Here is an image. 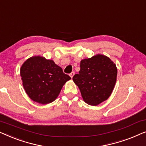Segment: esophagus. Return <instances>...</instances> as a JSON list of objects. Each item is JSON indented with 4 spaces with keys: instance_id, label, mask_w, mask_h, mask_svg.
Returning a JSON list of instances; mask_svg holds the SVG:
<instances>
[{
    "instance_id": "1",
    "label": "esophagus",
    "mask_w": 146,
    "mask_h": 146,
    "mask_svg": "<svg viewBox=\"0 0 146 146\" xmlns=\"http://www.w3.org/2000/svg\"><path fill=\"white\" fill-rule=\"evenodd\" d=\"M74 74H75L74 72H71L70 74V76L72 78V77L74 76Z\"/></svg>"
}]
</instances>
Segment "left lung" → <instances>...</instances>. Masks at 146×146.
<instances>
[{
  "label": "left lung",
  "instance_id": "left-lung-1",
  "mask_svg": "<svg viewBox=\"0 0 146 146\" xmlns=\"http://www.w3.org/2000/svg\"><path fill=\"white\" fill-rule=\"evenodd\" d=\"M117 67L106 56L96 54L82 60L79 74L73 81L79 88L84 101L97 106L110 96L117 78Z\"/></svg>",
  "mask_w": 146,
  "mask_h": 146
}]
</instances>
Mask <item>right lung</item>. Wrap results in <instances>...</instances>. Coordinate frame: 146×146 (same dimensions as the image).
<instances>
[{
	"instance_id": "1",
	"label": "right lung",
	"mask_w": 146,
	"mask_h": 146,
	"mask_svg": "<svg viewBox=\"0 0 146 146\" xmlns=\"http://www.w3.org/2000/svg\"><path fill=\"white\" fill-rule=\"evenodd\" d=\"M21 76L27 95L41 104L54 101L63 86L71 79L53 60L40 56H32L23 64Z\"/></svg>"
}]
</instances>
